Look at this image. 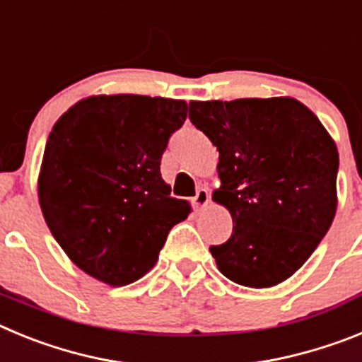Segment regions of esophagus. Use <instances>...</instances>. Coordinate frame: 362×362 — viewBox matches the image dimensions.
<instances>
[{"mask_svg": "<svg viewBox=\"0 0 362 362\" xmlns=\"http://www.w3.org/2000/svg\"><path fill=\"white\" fill-rule=\"evenodd\" d=\"M210 203V196L206 188H199L196 194V197L192 199V204H194V210H203L206 204Z\"/></svg>", "mask_w": 362, "mask_h": 362, "instance_id": "34e87169", "label": "esophagus"}]
</instances>
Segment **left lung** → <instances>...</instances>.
I'll list each match as a JSON object with an SVG mask.
<instances>
[{"label": "left lung", "mask_w": 362, "mask_h": 362, "mask_svg": "<svg viewBox=\"0 0 362 362\" xmlns=\"http://www.w3.org/2000/svg\"><path fill=\"white\" fill-rule=\"evenodd\" d=\"M188 117L219 152L212 199L232 216V238L210 246L233 283L270 288L313 254L337 212V145L297 99L190 101Z\"/></svg>", "instance_id": "8db88e82"}]
</instances>
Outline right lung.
<instances>
[{
    "label": "right lung",
    "instance_id": "obj_1",
    "mask_svg": "<svg viewBox=\"0 0 362 362\" xmlns=\"http://www.w3.org/2000/svg\"><path fill=\"white\" fill-rule=\"evenodd\" d=\"M183 99L98 94L54 123L37 197L47 226L79 270L108 286L141 279L158 263L188 201L161 177L168 137L187 119Z\"/></svg>",
    "mask_w": 362,
    "mask_h": 362
}]
</instances>
